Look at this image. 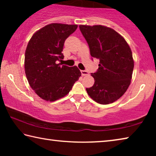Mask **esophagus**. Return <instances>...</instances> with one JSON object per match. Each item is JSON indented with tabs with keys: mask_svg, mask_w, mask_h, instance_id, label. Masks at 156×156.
I'll list each match as a JSON object with an SVG mask.
<instances>
[{
	"mask_svg": "<svg viewBox=\"0 0 156 156\" xmlns=\"http://www.w3.org/2000/svg\"><path fill=\"white\" fill-rule=\"evenodd\" d=\"M80 72H81L82 76H87V75H89L88 72H87V71H85V70H81Z\"/></svg>",
	"mask_w": 156,
	"mask_h": 156,
	"instance_id": "1",
	"label": "esophagus"
}]
</instances>
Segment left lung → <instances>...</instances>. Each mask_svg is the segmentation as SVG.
I'll use <instances>...</instances> for the list:
<instances>
[{"instance_id": "1", "label": "left lung", "mask_w": 156, "mask_h": 156, "mask_svg": "<svg viewBox=\"0 0 156 156\" xmlns=\"http://www.w3.org/2000/svg\"><path fill=\"white\" fill-rule=\"evenodd\" d=\"M93 58L100 60L97 72L91 73L94 85L86 90L92 99L108 105L119 99L127 90L134 62L131 50L123 37L102 25H80Z\"/></svg>"}]
</instances>
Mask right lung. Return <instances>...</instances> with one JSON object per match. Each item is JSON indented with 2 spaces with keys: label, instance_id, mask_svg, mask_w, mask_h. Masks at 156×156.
I'll use <instances>...</instances> for the list:
<instances>
[{
  "label": "right lung",
  "instance_id": "add662e5",
  "mask_svg": "<svg viewBox=\"0 0 156 156\" xmlns=\"http://www.w3.org/2000/svg\"><path fill=\"white\" fill-rule=\"evenodd\" d=\"M77 25L52 23L37 31L29 41L25 55L26 77L39 97L53 102L65 96L81 76L80 71L58 63L66 39Z\"/></svg>",
  "mask_w": 156,
  "mask_h": 156
}]
</instances>
